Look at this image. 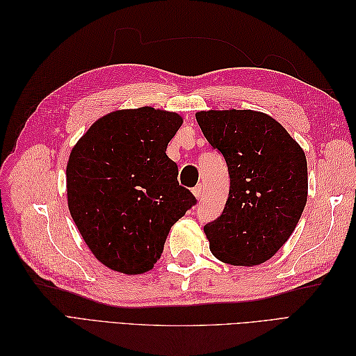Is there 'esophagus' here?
Masks as SVG:
<instances>
[{
    "label": "esophagus",
    "instance_id": "34e87169",
    "mask_svg": "<svg viewBox=\"0 0 356 356\" xmlns=\"http://www.w3.org/2000/svg\"><path fill=\"white\" fill-rule=\"evenodd\" d=\"M193 195L196 196V199H202V196H203V190H202V186H196L195 188H193Z\"/></svg>",
    "mask_w": 356,
    "mask_h": 356
}]
</instances>
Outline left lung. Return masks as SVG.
Instances as JSON below:
<instances>
[{"label":"left lung","instance_id":"8db88e82","mask_svg":"<svg viewBox=\"0 0 356 356\" xmlns=\"http://www.w3.org/2000/svg\"><path fill=\"white\" fill-rule=\"evenodd\" d=\"M196 120L230 175L222 213L203 227L211 251L233 266L261 264L289 239L306 207L303 148L264 113L211 110Z\"/></svg>","mask_w":356,"mask_h":356}]
</instances>
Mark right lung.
Returning a JSON list of instances; mask_svg holds the SVG:
<instances>
[{"label": "right lung", "mask_w": 356, "mask_h": 356, "mask_svg": "<svg viewBox=\"0 0 356 356\" xmlns=\"http://www.w3.org/2000/svg\"><path fill=\"white\" fill-rule=\"evenodd\" d=\"M182 124L177 113L141 106L101 117L75 144L67 165L71 217L111 270L153 268L169 230L196 204L177 179L166 148Z\"/></svg>", "instance_id": "right-lung-1"}]
</instances>
